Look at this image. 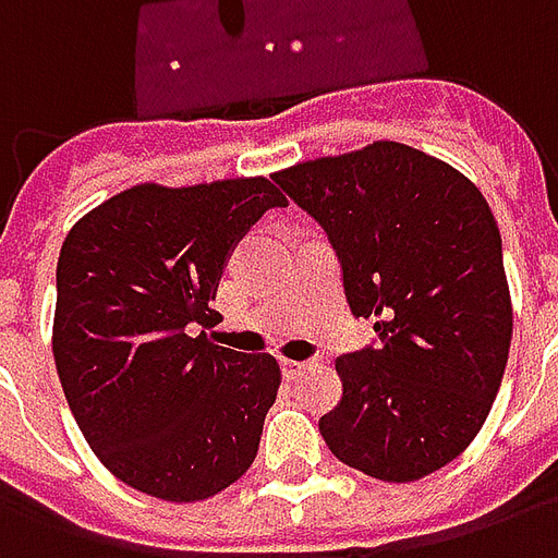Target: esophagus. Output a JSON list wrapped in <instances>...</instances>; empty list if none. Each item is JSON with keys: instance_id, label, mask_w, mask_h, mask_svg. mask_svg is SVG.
Masks as SVG:
<instances>
[{"instance_id": "1", "label": "esophagus", "mask_w": 558, "mask_h": 558, "mask_svg": "<svg viewBox=\"0 0 558 558\" xmlns=\"http://www.w3.org/2000/svg\"><path fill=\"white\" fill-rule=\"evenodd\" d=\"M304 367H307V362H292V359H280V371H283V376H287V379H295V376L302 374Z\"/></svg>"}]
</instances>
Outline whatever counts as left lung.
Instances as JSON below:
<instances>
[{
	"mask_svg": "<svg viewBox=\"0 0 558 558\" xmlns=\"http://www.w3.org/2000/svg\"><path fill=\"white\" fill-rule=\"evenodd\" d=\"M326 230L376 347L340 355L343 398L319 418L340 463L418 481L478 436L502 386L511 295L487 199L463 172L403 143L271 175Z\"/></svg>",
	"mask_w": 558,
	"mask_h": 558,
	"instance_id": "obj_1",
	"label": "left lung"
}]
</instances>
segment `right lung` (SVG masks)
<instances>
[{"label": "right lung", "mask_w": 558, "mask_h": 558, "mask_svg": "<svg viewBox=\"0 0 558 558\" xmlns=\"http://www.w3.org/2000/svg\"><path fill=\"white\" fill-rule=\"evenodd\" d=\"M283 206L263 175L137 184L68 232L56 266V371L89 448L128 487L199 502L254 463L278 362L187 328L215 314L208 302L232 247Z\"/></svg>", "instance_id": "right-lung-1"}]
</instances>
